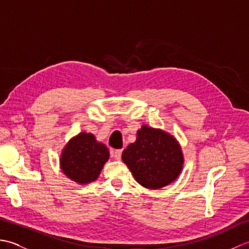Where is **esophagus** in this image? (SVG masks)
<instances>
[{
    "mask_svg": "<svg viewBox=\"0 0 249 249\" xmlns=\"http://www.w3.org/2000/svg\"><path fill=\"white\" fill-rule=\"evenodd\" d=\"M122 150H115L114 152H113V156H114V158L116 160H121V157H122Z\"/></svg>",
    "mask_w": 249,
    "mask_h": 249,
    "instance_id": "esophagus-1",
    "label": "esophagus"
}]
</instances>
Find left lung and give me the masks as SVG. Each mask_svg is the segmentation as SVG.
<instances>
[{"mask_svg": "<svg viewBox=\"0 0 249 249\" xmlns=\"http://www.w3.org/2000/svg\"><path fill=\"white\" fill-rule=\"evenodd\" d=\"M135 179L151 189L161 188L176 181L182 171L184 158L181 146L171 135L143 125L137 140L122 153Z\"/></svg>", "mask_w": 249, "mask_h": 249, "instance_id": "1", "label": "left lung"}]
</instances>
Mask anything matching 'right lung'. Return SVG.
I'll use <instances>...</instances> for the list:
<instances>
[{"mask_svg":"<svg viewBox=\"0 0 249 249\" xmlns=\"http://www.w3.org/2000/svg\"><path fill=\"white\" fill-rule=\"evenodd\" d=\"M109 158L107 146L92 134L80 133L70 140L61 155V168L66 177L79 184L95 181Z\"/></svg>","mask_w":249,"mask_h":249,"instance_id":"add662e5","label":"right lung"}]
</instances>
